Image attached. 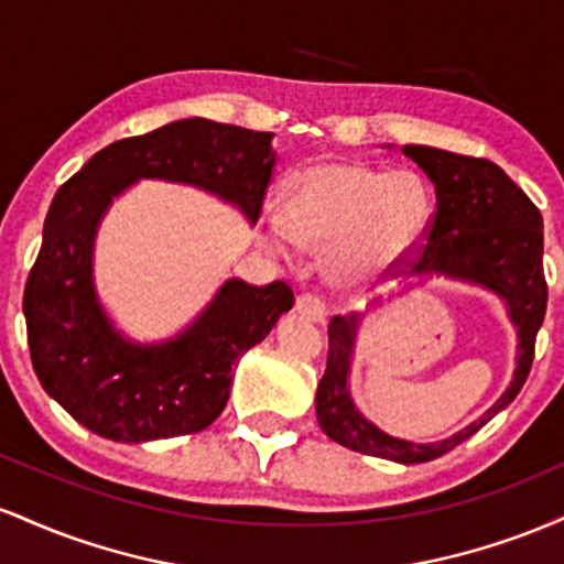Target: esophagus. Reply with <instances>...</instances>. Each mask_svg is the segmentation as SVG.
Wrapping results in <instances>:
<instances>
[{
	"label": "esophagus",
	"mask_w": 564,
	"mask_h": 564,
	"mask_svg": "<svg viewBox=\"0 0 564 564\" xmlns=\"http://www.w3.org/2000/svg\"><path fill=\"white\" fill-rule=\"evenodd\" d=\"M294 310L302 315V318H307L313 323H323V321H326V315H328L326 302H323L318 294H300V296H296Z\"/></svg>",
	"instance_id": "obj_1"
}]
</instances>
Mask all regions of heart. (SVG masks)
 <instances>
[{"mask_svg":"<svg viewBox=\"0 0 564 564\" xmlns=\"http://www.w3.org/2000/svg\"><path fill=\"white\" fill-rule=\"evenodd\" d=\"M432 193L419 174L381 172L360 164L307 166L286 198V225L273 241L291 238L332 249L328 270L341 281L394 268L424 241L432 223Z\"/></svg>","mask_w":564,"mask_h":564,"instance_id":"heart-1","label":"heart"}]
</instances>
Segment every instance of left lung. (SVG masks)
Returning <instances> with one entry per match:
<instances>
[{
  "mask_svg": "<svg viewBox=\"0 0 564 564\" xmlns=\"http://www.w3.org/2000/svg\"><path fill=\"white\" fill-rule=\"evenodd\" d=\"M403 153L432 180L437 198L426 243L408 270V278H416V283H405L403 291L419 286L432 275H443L448 281H462L496 294L517 332L514 373L501 398L456 435L437 443L392 437L368 422L349 394V366L364 315H334L328 323V364L315 394V413L321 430L345 448L398 464H424L475 435L525 384L533 364L535 334L546 315L543 219L525 191L511 183L507 172L494 161L430 145H403ZM379 304L377 300L371 307Z\"/></svg>",
  "mask_w": 564,
  "mask_h": 564,
  "instance_id": "8db88e82",
  "label": "left lung"
}]
</instances>
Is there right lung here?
Masks as SVG:
<instances>
[{
    "instance_id": "obj_1",
    "label": "right lung",
    "mask_w": 564,
    "mask_h": 564,
    "mask_svg": "<svg viewBox=\"0 0 564 564\" xmlns=\"http://www.w3.org/2000/svg\"><path fill=\"white\" fill-rule=\"evenodd\" d=\"M273 166V132L193 116L111 142L61 185L23 315L44 392L82 426L113 443L206 430L228 403L232 364L294 304L283 281L251 286L230 278L180 334L129 339L102 307L93 273L97 228L113 200L138 180H164L212 193L257 225Z\"/></svg>"
}]
</instances>
